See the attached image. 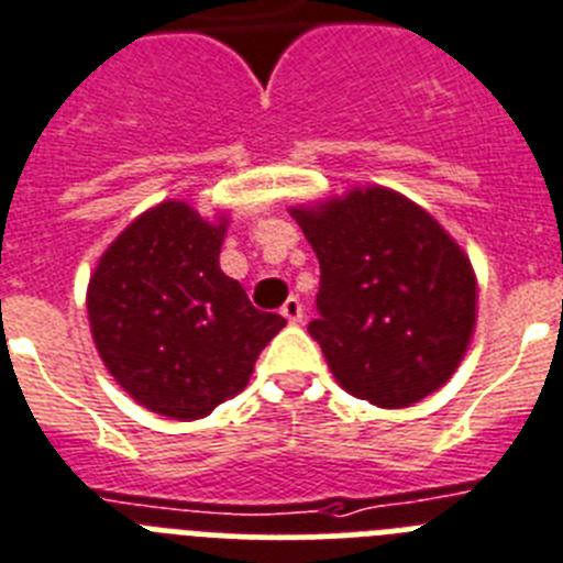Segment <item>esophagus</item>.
Segmentation results:
<instances>
[{
    "mask_svg": "<svg viewBox=\"0 0 563 563\" xmlns=\"http://www.w3.org/2000/svg\"><path fill=\"white\" fill-rule=\"evenodd\" d=\"M280 314L286 317L288 322H302V314H306V311H302V302L297 300V297H288L286 302H283V309H280Z\"/></svg>",
    "mask_w": 563,
    "mask_h": 563,
    "instance_id": "34e87169",
    "label": "esophagus"
}]
</instances>
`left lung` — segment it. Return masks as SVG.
I'll return each mask as SVG.
<instances>
[{
  "mask_svg": "<svg viewBox=\"0 0 563 563\" xmlns=\"http://www.w3.org/2000/svg\"><path fill=\"white\" fill-rule=\"evenodd\" d=\"M320 261V342L336 383L376 408L442 388L476 329V272L442 223L388 187L288 209Z\"/></svg>",
  "mask_w": 563,
  "mask_h": 563,
  "instance_id": "1",
  "label": "left lung"
}]
</instances>
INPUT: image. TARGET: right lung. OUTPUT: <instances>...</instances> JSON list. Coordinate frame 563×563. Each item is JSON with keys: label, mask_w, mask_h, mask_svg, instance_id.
Segmentation results:
<instances>
[{"label": "right lung", "mask_w": 563, "mask_h": 563, "mask_svg": "<svg viewBox=\"0 0 563 563\" xmlns=\"http://www.w3.org/2000/svg\"><path fill=\"white\" fill-rule=\"evenodd\" d=\"M227 227L229 212L203 218L187 200H161L104 249L87 283L101 363L158 417H209L246 388L261 351L286 325L223 275Z\"/></svg>", "instance_id": "obj_1"}]
</instances>
